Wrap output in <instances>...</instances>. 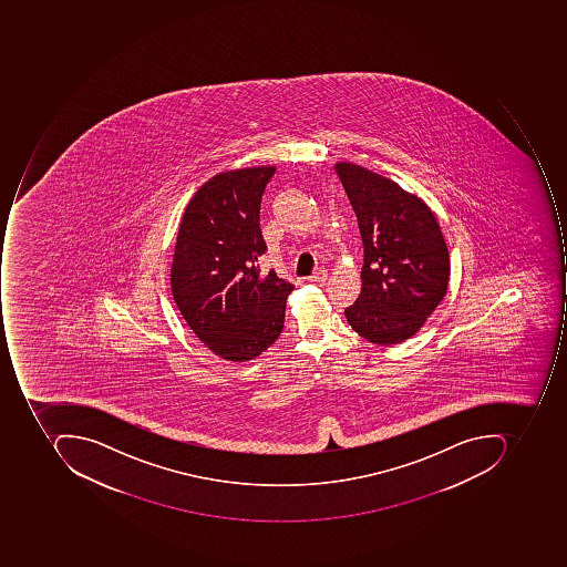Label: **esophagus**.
<instances>
[{
	"instance_id": "obj_1",
	"label": "esophagus",
	"mask_w": 567,
	"mask_h": 567,
	"mask_svg": "<svg viewBox=\"0 0 567 567\" xmlns=\"http://www.w3.org/2000/svg\"><path fill=\"white\" fill-rule=\"evenodd\" d=\"M327 278H329V275H327V270H317V272H313V275L308 278V281L310 282H326Z\"/></svg>"
}]
</instances>
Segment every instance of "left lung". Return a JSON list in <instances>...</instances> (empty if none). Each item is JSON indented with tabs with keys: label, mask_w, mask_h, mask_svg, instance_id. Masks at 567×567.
Listing matches in <instances>:
<instances>
[{
	"label": "left lung",
	"mask_w": 567,
	"mask_h": 567,
	"mask_svg": "<svg viewBox=\"0 0 567 567\" xmlns=\"http://www.w3.org/2000/svg\"><path fill=\"white\" fill-rule=\"evenodd\" d=\"M358 218L364 262L361 292L344 315L354 332L390 346L424 326L449 289L450 254L421 197L354 163L333 165Z\"/></svg>",
	"instance_id": "8db88e82"
}]
</instances>
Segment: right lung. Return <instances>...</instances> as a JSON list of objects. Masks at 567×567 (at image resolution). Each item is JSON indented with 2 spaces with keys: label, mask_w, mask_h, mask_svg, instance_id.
I'll return each mask as SVG.
<instances>
[{
  "label": "right lung",
  "mask_w": 567,
  "mask_h": 567,
  "mask_svg": "<svg viewBox=\"0 0 567 567\" xmlns=\"http://www.w3.org/2000/svg\"><path fill=\"white\" fill-rule=\"evenodd\" d=\"M276 167L221 172L187 204L172 262L175 303L209 351L248 361L275 344L295 289L275 270L260 275L267 245L260 200Z\"/></svg>",
  "instance_id": "add662e5"
}]
</instances>
